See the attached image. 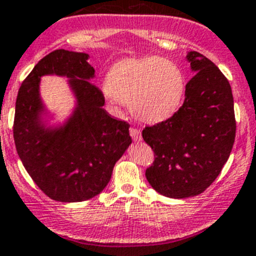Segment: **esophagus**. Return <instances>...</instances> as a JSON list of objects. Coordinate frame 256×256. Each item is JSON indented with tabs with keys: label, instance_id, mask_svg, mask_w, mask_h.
Masks as SVG:
<instances>
[{
	"label": "esophagus",
	"instance_id": "34e87169",
	"mask_svg": "<svg viewBox=\"0 0 256 256\" xmlns=\"http://www.w3.org/2000/svg\"><path fill=\"white\" fill-rule=\"evenodd\" d=\"M130 137L133 138V140H136V142L142 140V134H140V130H137V128H130Z\"/></svg>",
	"mask_w": 256,
	"mask_h": 256
}]
</instances>
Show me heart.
Here are the masks:
<instances>
[{"mask_svg": "<svg viewBox=\"0 0 256 256\" xmlns=\"http://www.w3.org/2000/svg\"><path fill=\"white\" fill-rule=\"evenodd\" d=\"M104 92L110 100L130 106L140 122L157 124L181 108L186 79L181 68L164 58L126 59L112 68Z\"/></svg>", "mask_w": 256, "mask_h": 256, "instance_id": "obj_1", "label": "heart"}]
</instances>
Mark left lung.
Masks as SVG:
<instances>
[{
  "instance_id": "8db88e82",
  "label": "left lung",
  "mask_w": 256,
  "mask_h": 256,
  "mask_svg": "<svg viewBox=\"0 0 256 256\" xmlns=\"http://www.w3.org/2000/svg\"><path fill=\"white\" fill-rule=\"evenodd\" d=\"M194 78L184 106L174 116L143 130L154 150L146 177L153 190L170 198L202 194L220 174L235 140L231 86L218 66L197 51L186 55Z\"/></svg>"
}]
</instances>
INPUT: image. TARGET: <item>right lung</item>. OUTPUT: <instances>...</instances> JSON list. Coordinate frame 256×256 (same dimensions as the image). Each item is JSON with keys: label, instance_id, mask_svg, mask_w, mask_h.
<instances>
[{"label": "right lung", "instance_id": "add662e5", "mask_svg": "<svg viewBox=\"0 0 256 256\" xmlns=\"http://www.w3.org/2000/svg\"><path fill=\"white\" fill-rule=\"evenodd\" d=\"M86 52L59 48L41 59L17 94L14 138L28 174L41 191L60 202H82L100 194L114 164L132 144L130 124L112 116ZM66 77L74 98L70 114L51 124L40 96V78Z\"/></svg>", "mask_w": 256, "mask_h": 256}]
</instances>
